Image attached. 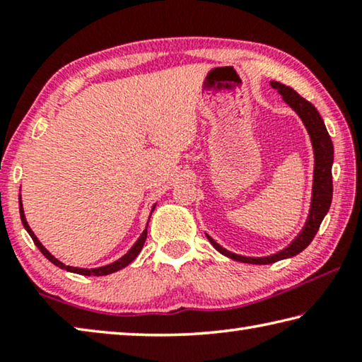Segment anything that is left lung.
Listing matches in <instances>:
<instances>
[{
	"label": "left lung",
	"instance_id": "obj_1",
	"mask_svg": "<svg viewBox=\"0 0 362 362\" xmlns=\"http://www.w3.org/2000/svg\"><path fill=\"white\" fill-rule=\"evenodd\" d=\"M272 86L274 89H278V93L283 95V99L289 103V105L296 110L300 118L305 122L306 129L311 137V142H313L315 148V183H313V201H311V211L310 217L306 220V225L303 231L300 233L298 238L293 241L289 247H286L281 252L269 255V257H259V259H254V257H243L236 255L228 250L223 249L222 246L209 238V241L214 247H216L220 254L230 257L233 260L243 262V263H254V265H268V263H274L278 260L287 259V257H293L302 252L305 247H308V244L313 241L316 236L317 230H320V225L322 222L324 216H326L330 203H332V163H334V145L332 140H330L329 132L324 126V121L321 115L317 113V110L311 102L303 99L302 95L297 94L296 90L289 86L281 84L278 81H273Z\"/></svg>",
	"mask_w": 362,
	"mask_h": 362
}]
</instances>
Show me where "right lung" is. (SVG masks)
I'll list each match as a JSON object with an SVG mask.
<instances>
[{
	"label": "right lung",
	"instance_id": "obj_1",
	"mask_svg": "<svg viewBox=\"0 0 362 362\" xmlns=\"http://www.w3.org/2000/svg\"><path fill=\"white\" fill-rule=\"evenodd\" d=\"M21 199V198H19ZM19 209H21V218H22V223H23V226H25V230L28 231V235L32 236V240H33V243L36 244V247H38L40 250H41V254L46 257V259L49 260V262H52L54 265L56 267H59V268H64V269H66V272H71V273H78V274H84V276H105V274H110V273H115V272H118V269H121V268H124V267H127L129 265V263L136 259V257L139 255V252L140 250H142V247H144V244H145V240H146V230L142 233V236L139 238L137 240V243L134 244V246L131 247V250L129 252H127L126 255H122L119 260H116V262H113V263H110V265H107V267H100V268H93V269H88V268H75V267H69V265H64L62 262H59L56 257H52L51 254L47 252V250L42 247V244L38 241V238L35 236V233L32 231V228H30L28 226V223H27V220H25V216H23V207H22V203L19 201ZM153 209H155V207H153Z\"/></svg>",
	"mask_w": 362,
	"mask_h": 362
}]
</instances>
